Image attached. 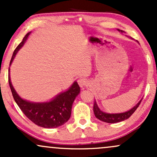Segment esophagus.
I'll return each mask as SVG.
<instances>
[{"mask_svg": "<svg viewBox=\"0 0 157 157\" xmlns=\"http://www.w3.org/2000/svg\"><path fill=\"white\" fill-rule=\"evenodd\" d=\"M77 82H78L79 86H80L81 88H83L85 86H86L88 85V80L85 78H80L78 80H77Z\"/></svg>", "mask_w": 157, "mask_h": 157, "instance_id": "34e87169", "label": "esophagus"}]
</instances>
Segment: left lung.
<instances>
[{"mask_svg": "<svg viewBox=\"0 0 157 157\" xmlns=\"http://www.w3.org/2000/svg\"><path fill=\"white\" fill-rule=\"evenodd\" d=\"M117 30L119 32H125L122 30L118 29ZM142 99L139 101V102L136 104V105H134L132 109H131L128 111H125V112L122 113H106L102 111V110L100 109V108L98 107L97 105L96 100H94V113L95 117L98 119V120H101L102 122H108V123H116V122H122L124 121V120H127L128 119L131 115L134 113V112L136 111V109L138 108V106L140 105V102H141Z\"/></svg>", "mask_w": 157, "mask_h": 157, "instance_id": "1", "label": "left lung"}]
</instances>
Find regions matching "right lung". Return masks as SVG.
Wrapping results in <instances>:
<instances>
[{"mask_svg":"<svg viewBox=\"0 0 157 157\" xmlns=\"http://www.w3.org/2000/svg\"><path fill=\"white\" fill-rule=\"evenodd\" d=\"M31 32L27 33L13 52L10 66L13 62L17 52L22 48L28 39ZM10 72V68H9ZM9 84L14 100L23 113L34 123L45 128H55L63 125L69 120L73 102L80 92V88L77 81H75L66 91H63L46 102H32L21 97L14 89L10 75Z\"/></svg>","mask_w":157,"mask_h":157,"instance_id":"1","label":"right lung"}]
</instances>
